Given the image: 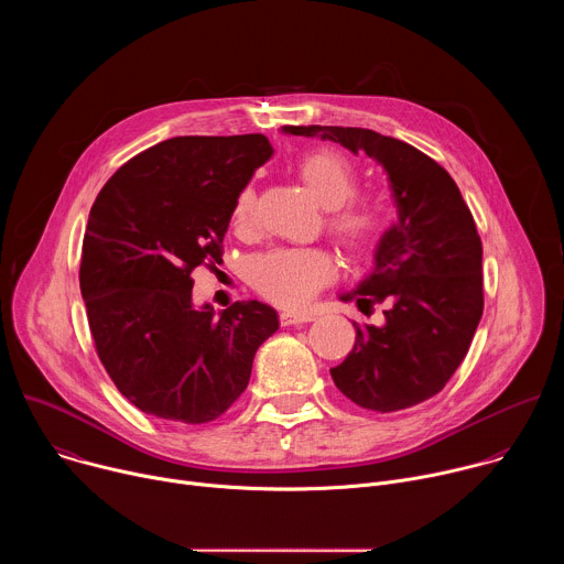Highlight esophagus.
Segmentation results:
<instances>
[{
  "label": "esophagus",
  "instance_id": "1",
  "mask_svg": "<svg viewBox=\"0 0 564 564\" xmlns=\"http://www.w3.org/2000/svg\"><path fill=\"white\" fill-rule=\"evenodd\" d=\"M314 316L312 314H305V312H281L279 314V321L281 326H299V324H310Z\"/></svg>",
  "mask_w": 564,
  "mask_h": 564
}]
</instances>
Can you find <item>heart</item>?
Listing matches in <instances>:
<instances>
[{
    "label": "heart",
    "mask_w": 564,
    "mask_h": 564,
    "mask_svg": "<svg viewBox=\"0 0 564 564\" xmlns=\"http://www.w3.org/2000/svg\"><path fill=\"white\" fill-rule=\"evenodd\" d=\"M296 172L310 194L328 209L326 227L350 254L368 252L388 227V212L370 198H352L359 172L339 151L318 149L301 155ZM257 196L246 187L234 203V227L250 231L257 223ZM337 274L335 259L324 248H274L248 265L250 285L268 301L283 307H303Z\"/></svg>",
    "instance_id": "1"
}]
</instances>
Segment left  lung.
Returning <instances> with one entry per match:
<instances>
[{
	"label": "left lung",
	"mask_w": 564,
	"mask_h": 564,
	"mask_svg": "<svg viewBox=\"0 0 564 564\" xmlns=\"http://www.w3.org/2000/svg\"><path fill=\"white\" fill-rule=\"evenodd\" d=\"M324 138L386 170L399 220L381 236L372 272L341 294L364 314L383 303V326H359L335 386L375 413L411 409L437 394L464 361L485 310L481 240L455 181L413 144L359 127H283Z\"/></svg>",
	"instance_id": "left-lung-1"
}]
</instances>
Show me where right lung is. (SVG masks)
I'll use <instances>...</instances> for the list:
<instances>
[{
	"label": "right lung",
	"instance_id": "right-lung-1",
	"mask_svg": "<svg viewBox=\"0 0 564 564\" xmlns=\"http://www.w3.org/2000/svg\"><path fill=\"white\" fill-rule=\"evenodd\" d=\"M263 133L178 135L133 155L100 189L83 240L79 290L96 352L147 415L207 424L248 388L276 310L194 307L192 272L223 263L236 196L272 155Z\"/></svg>",
	"mask_w": 564,
	"mask_h": 564
}]
</instances>
